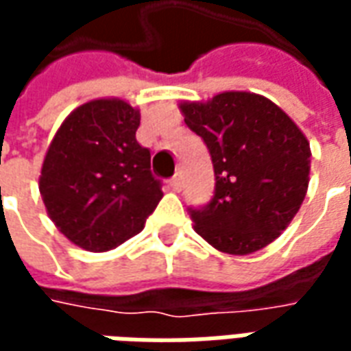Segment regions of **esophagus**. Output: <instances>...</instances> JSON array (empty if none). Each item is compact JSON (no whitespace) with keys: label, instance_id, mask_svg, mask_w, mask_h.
Listing matches in <instances>:
<instances>
[{"label":"esophagus","instance_id":"34e87169","mask_svg":"<svg viewBox=\"0 0 351 351\" xmlns=\"http://www.w3.org/2000/svg\"><path fill=\"white\" fill-rule=\"evenodd\" d=\"M169 186H171V190H173V191L182 190V178H180V175L173 176V178L169 180Z\"/></svg>","mask_w":351,"mask_h":351}]
</instances>
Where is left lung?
<instances>
[{"label": "left lung", "instance_id": "obj_1", "mask_svg": "<svg viewBox=\"0 0 351 351\" xmlns=\"http://www.w3.org/2000/svg\"><path fill=\"white\" fill-rule=\"evenodd\" d=\"M178 107L205 141L216 176L210 203L190 208L195 233L231 256L261 250L291 223L308 190L304 133L259 93L221 92Z\"/></svg>", "mask_w": 351, "mask_h": 351}]
</instances>
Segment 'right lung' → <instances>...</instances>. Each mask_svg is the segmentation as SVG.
<instances>
[{
    "label": "right lung",
    "mask_w": 351,
    "mask_h": 351,
    "mask_svg": "<svg viewBox=\"0 0 351 351\" xmlns=\"http://www.w3.org/2000/svg\"><path fill=\"white\" fill-rule=\"evenodd\" d=\"M138 108L118 97L92 99L65 118L50 143L39 191L49 218L73 244L107 252L145 228L163 197L138 145Z\"/></svg>",
    "instance_id": "obj_1"
}]
</instances>
